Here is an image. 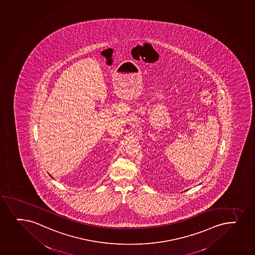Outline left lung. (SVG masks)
Instances as JSON below:
<instances>
[{
	"mask_svg": "<svg viewBox=\"0 0 255 255\" xmlns=\"http://www.w3.org/2000/svg\"><path fill=\"white\" fill-rule=\"evenodd\" d=\"M200 185H201V184H200ZM185 191H186V190H185Z\"/></svg>",
	"mask_w": 255,
	"mask_h": 255,
	"instance_id": "left-lung-1",
	"label": "left lung"
}]
</instances>
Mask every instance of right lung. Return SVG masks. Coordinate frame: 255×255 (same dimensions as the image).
I'll return each instance as SVG.
<instances>
[{
	"mask_svg": "<svg viewBox=\"0 0 255 255\" xmlns=\"http://www.w3.org/2000/svg\"><path fill=\"white\" fill-rule=\"evenodd\" d=\"M49 175H50V174H49ZM50 176H51V175H50Z\"/></svg>",
	"mask_w": 255,
	"mask_h": 255,
	"instance_id": "right-lung-1",
	"label": "right lung"
}]
</instances>
